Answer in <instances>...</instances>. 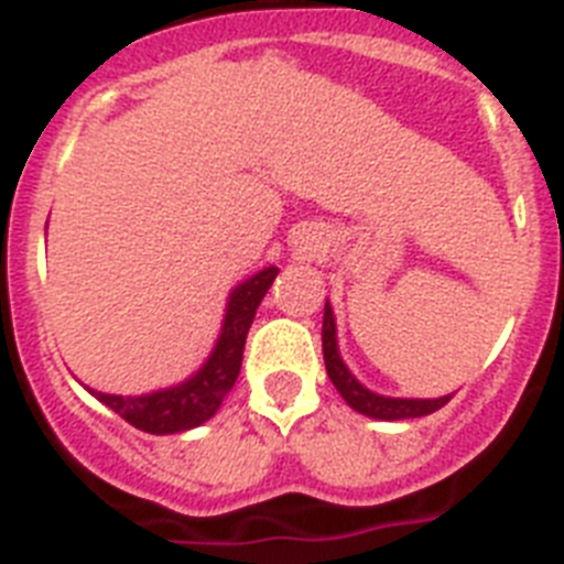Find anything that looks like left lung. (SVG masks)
Here are the masks:
<instances>
[{"mask_svg": "<svg viewBox=\"0 0 564 564\" xmlns=\"http://www.w3.org/2000/svg\"><path fill=\"white\" fill-rule=\"evenodd\" d=\"M322 350H325V367L330 376L333 387L341 392V398L350 403L352 410L361 415L378 417V421H406V417H423L437 412L441 406L452 401V395L443 398H383L376 392L364 390L347 367H344L341 356H338L336 344V322H333V311L325 302V322H322Z\"/></svg>", "mask_w": 564, "mask_h": 564, "instance_id": "left-lung-1", "label": "left lung"}]
</instances>
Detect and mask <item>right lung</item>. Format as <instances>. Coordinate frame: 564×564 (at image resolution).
I'll return each instance as SVG.
<instances>
[{
  "label": "right lung",
  "instance_id": "right-lung-1",
  "mask_svg": "<svg viewBox=\"0 0 564 564\" xmlns=\"http://www.w3.org/2000/svg\"><path fill=\"white\" fill-rule=\"evenodd\" d=\"M276 273L279 268H265L257 276L246 279L231 293L217 347H214L212 358L203 364V370L197 376L183 381L181 387L141 398L96 392L98 401L107 403L109 410L118 412L127 423H132L134 430H143L149 435H172V432H186L206 423L214 412L220 410L223 398L237 383L239 367H242V350H246V336L251 330L259 302L268 293V288L273 285Z\"/></svg>",
  "mask_w": 564,
  "mask_h": 564
}]
</instances>
